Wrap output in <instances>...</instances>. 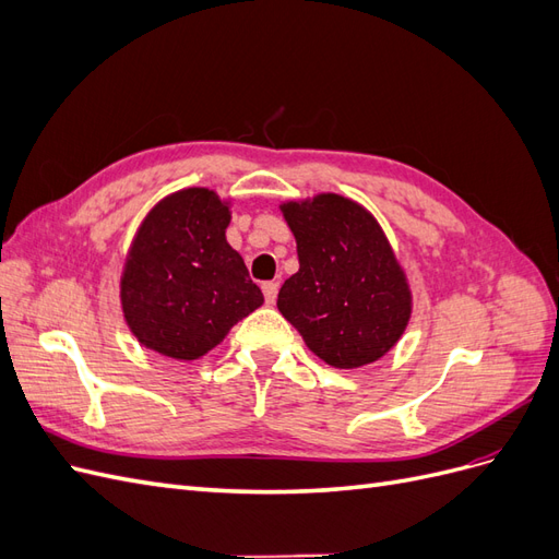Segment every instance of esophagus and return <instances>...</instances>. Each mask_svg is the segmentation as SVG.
Wrapping results in <instances>:
<instances>
[{"instance_id":"34e87169","label":"esophagus","mask_w":559,"mask_h":559,"mask_svg":"<svg viewBox=\"0 0 559 559\" xmlns=\"http://www.w3.org/2000/svg\"><path fill=\"white\" fill-rule=\"evenodd\" d=\"M261 289H263V296H265V302H267V306H273L275 298H277V289H280L277 282H263Z\"/></svg>"}]
</instances>
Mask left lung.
I'll return each mask as SVG.
<instances>
[{"label": "left lung", "instance_id": "8db88e82", "mask_svg": "<svg viewBox=\"0 0 559 559\" xmlns=\"http://www.w3.org/2000/svg\"><path fill=\"white\" fill-rule=\"evenodd\" d=\"M280 210L300 263L280 289L282 317L333 368L382 359L408 326L413 294L378 218L337 193L289 200Z\"/></svg>", "mask_w": 559, "mask_h": 559}]
</instances>
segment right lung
Here are the masks:
<instances>
[{"instance_id":"1","label":"right lung","mask_w":559,"mask_h":559,"mask_svg":"<svg viewBox=\"0 0 559 559\" xmlns=\"http://www.w3.org/2000/svg\"><path fill=\"white\" fill-rule=\"evenodd\" d=\"M230 200L181 189L154 205L134 233L121 275L132 335L163 357L193 361L263 306L242 257L226 240Z\"/></svg>"}]
</instances>
